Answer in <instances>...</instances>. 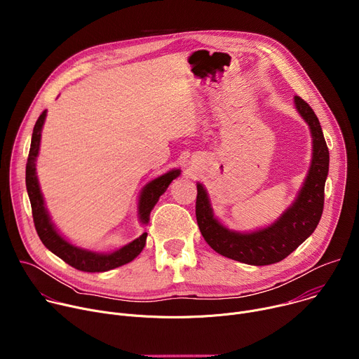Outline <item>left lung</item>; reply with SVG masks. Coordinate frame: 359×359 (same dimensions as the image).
I'll use <instances>...</instances> for the list:
<instances>
[{
  "label": "left lung",
  "instance_id": "obj_1",
  "mask_svg": "<svg viewBox=\"0 0 359 359\" xmlns=\"http://www.w3.org/2000/svg\"><path fill=\"white\" fill-rule=\"evenodd\" d=\"M295 107L309 123L313 135V165L292 206L270 227L240 234L223 227L213 216L206 190L197 184L196 219L208 244L236 262L251 266H269L284 260L320 223L324 210V187L330 166V151L320 121L306 102L295 96Z\"/></svg>",
  "mask_w": 359,
  "mask_h": 359
}]
</instances>
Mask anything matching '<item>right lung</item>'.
I'll list each match as a JSON object with an SVG mask.
<instances>
[{"instance_id": "1", "label": "right lung", "mask_w": 359, "mask_h": 359, "mask_svg": "<svg viewBox=\"0 0 359 359\" xmlns=\"http://www.w3.org/2000/svg\"><path fill=\"white\" fill-rule=\"evenodd\" d=\"M46 116V111H43L38 121L35 122L32 139H31V147L28 153V161H27V170H25V183H27V191L31 201V209H32V217L35 230L43 243V245L53 251L61 260H64L71 267L86 271V273H102L108 271L116 267H121L123 264L130 263L135 257L140 254L146 244V236L147 233H143L139 238L133 240L128 245L122 247L121 250L109 254H97L92 251H85L82 248H78L72 244H69L67 240H64L57 230L54 229L53 223H50L48 213L43 208V198L39 191L38 179L35 173V161L38 156L39 150V140H41V129L43 125ZM180 175V170H170L169 173L151 180L146 187L142 190L140 200H139V216L140 220L146 224L150 217V212L153 206L158 203L159 197L166 191L169 184Z\"/></svg>"}]
</instances>
